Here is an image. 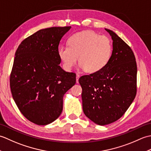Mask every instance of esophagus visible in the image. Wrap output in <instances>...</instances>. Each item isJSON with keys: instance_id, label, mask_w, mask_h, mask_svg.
Returning a JSON list of instances; mask_svg holds the SVG:
<instances>
[{"instance_id": "obj_1", "label": "esophagus", "mask_w": 151, "mask_h": 151, "mask_svg": "<svg viewBox=\"0 0 151 151\" xmlns=\"http://www.w3.org/2000/svg\"><path fill=\"white\" fill-rule=\"evenodd\" d=\"M80 75H78V74H77V75H76V83H78V79H79V78H80Z\"/></svg>"}]
</instances>
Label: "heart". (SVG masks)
<instances>
[{
	"mask_svg": "<svg viewBox=\"0 0 151 151\" xmlns=\"http://www.w3.org/2000/svg\"><path fill=\"white\" fill-rule=\"evenodd\" d=\"M67 45L58 49V55L67 70L76 65L78 58L80 67L86 72H99L106 66L112 52L110 40L90 30L73 34L67 40Z\"/></svg>",
	"mask_w": 151,
	"mask_h": 151,
	"instance_id": "heart-1",
	"label": "heart"
}]
</instances>
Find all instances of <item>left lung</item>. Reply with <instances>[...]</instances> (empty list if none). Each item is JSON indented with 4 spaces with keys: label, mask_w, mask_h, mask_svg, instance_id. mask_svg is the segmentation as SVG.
I'll use <instances>...</instances> for the list:
<instances>
[{
    "label": "left lung",
    "mask_w": 151,
    "mask_h": 151,
    "mask_svg": "<svg viewBox=\"0 0 151 151\" xmlns=\"http://www.w3.org/2000/svg\"><path fill=\"white\" fill-rule=\"evenodd\" d=\"M113 50L104 69L82 76V108L89 119L99 125L116 121L123 116L135 99L137 91V65L131 48L109 29Z\"/></svg>",
    "instance_id": "8db88e82"
}]
</instances>
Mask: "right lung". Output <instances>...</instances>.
Here are the masks:
<instances>
[{
	"label": "right lung",
	"instance_id": "obj_1",
	"mask_svg": "<svg viewBox=\"0 0 151 151\" xmlns=\"http://www.w3.org/2000/svg\"><path fill=\"white\" fill-rule=\"evenodd\" d=\"M70 27L41 29L22 41L10 75L13 99L28 120L38 125L55 121L63 110L64 94L76 83V74L60 66L58 49Z\"/></svg>",
	"mask_w": 151,
	"mask_h": 151
}]
</instances>
